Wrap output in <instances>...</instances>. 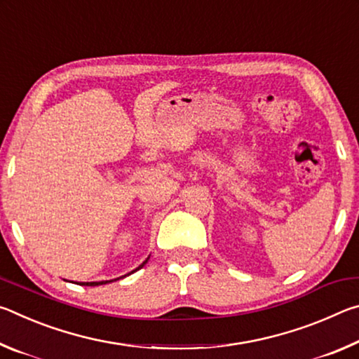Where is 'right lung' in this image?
Wrapping results in <instances>:
<instances>
[{
    "instance_id": "add662e5",
    "label": "right lung",
    "mask_w": 359,
    "mask_h": 359,
    "mask_svg": "<svg viewBox=\"0 0 359 359\" xmlns=\"http://www.w3.org/2000/svg\"><path fill=\"white\" fill-rule=\"evenodd\" d=\"M147 259H149V258H147ZM147 259H145L144 263L137 267V269H141V267H142L145 263H147ZM137 269H135V271H137ZM135 271H133V272H135ZM130 274H131V272H130ZM120 278H121V277H120ZM115 280H118V278H115ZM109 282H114V280H102V282H81L79 285H85V287H98V285H104V283H109Z\"/></svg>"
}]
</instances>
